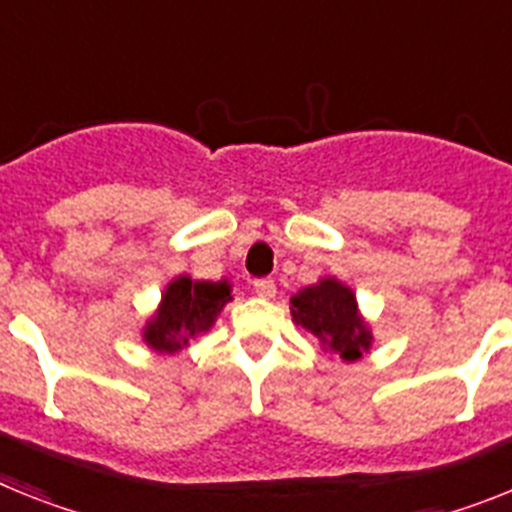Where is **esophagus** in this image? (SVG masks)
<instances>
[{"label":"esophagus","mask_w":512,"mask_h":512,"mask_svg":"<svg viewBox=\"0 0 512 512\" xmlns=\"http://www.w3.org/2000/svg\"><path fill=\"white\" fill-rule=\"evenodd\" d=\"M255 294L260 299H273L276 296V283L270 281V278H260V281H255Z\"/></svg>","instance_id":"34e87169"}]
</instances>
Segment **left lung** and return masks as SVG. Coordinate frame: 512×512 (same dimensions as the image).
Returning <instances> with one entry per match:
<instances>
[{"label": "left lung", "mask_w": 512, "mask_h": 512, "mask_svg": "<svg viewBox=\"0 0 512 512\" xmlns=\"http://www.w3.org/2000/svg\"><path fill=\"white\" fill-rule=\"evenodd\" d=\"M291 320L320 341L322 351L343 362H356L369 354L375 336L364 320L349 283L336 276L320 278L291 296Z\"/></svg>", "instance_id": "left-lung-1"}]
</instances>
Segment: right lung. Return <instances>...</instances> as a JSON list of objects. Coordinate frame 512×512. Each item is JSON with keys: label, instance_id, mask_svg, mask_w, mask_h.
<instances>
[{"label": "right lung", "instance_id": "obj_1", "mask_svg": "<svg viewBox=\"0 0 512 512\" xmlns=\"http://www.w3.org/2000/svg\"><path fill=\"white\" fill-rule=\"evenodd\" d=\"M229 302L231 281H200L192 276H176L161 291L156 312L140 328V338L150 351L174 356L190 346L192 338L208 333L216 325L221 309Z\"/></svg>", "mask_w": 512, "mask_h": 512}]
</instances>
